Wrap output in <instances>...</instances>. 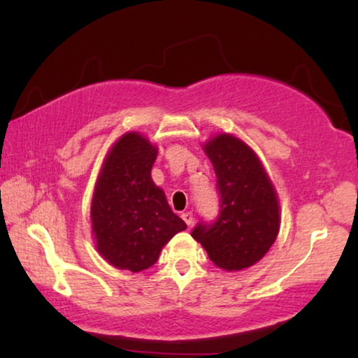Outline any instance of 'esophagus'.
<instances>
[{"mask_svg": "<svg viewBox=\"0 0 358 358\" xmlns=\"http://www.w3.org/2000/svg\"><path fill=\"white\" fill-rule=\"evenodd\" d=\"M180 217H182V220L189 224V227L192 224V222H194V213L192 212H184L182 215H180Z\"/></svg>", "mask_w": 358, "mask_h": 358, "instance_id": "1", "label": "esophagus"}]
</instances>
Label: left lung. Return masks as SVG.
<instances>
[{
    "label": "left lung",
    "instance_id": "1",
    "mask_svg": "<svg viewBox=\"0 0 358 358\" xmlns=\"http://www.w3.org/2000/svg\"><path fill=\"white\" fill-rule=\"evenodd\" d=\"M217 174L220 213L199 222L192 238L210 261L228 272L243 271L266 256L280 228V207L257 155L236 136L220 134L203 145Z\"/></svg>",
    "mask_w": 358,
    "mask_h": 358
}]
</instances>
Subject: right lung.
<instances>
[{"label":"right lung","mask_w":358,"mask_h":358,"mask_svg":"<svg viewBox=\"0 0 358 358\" xmlns=\"http://www.w3.org/2000/svg\"><path fill=\"white\" fill-rule=\"evenodd\" d=\"M158 150L130 131L115 141L97 178L91 202L96 248L110 266L141 272L187 224L171 210L151 179Z\"/></svg>","instance_id":"1"}]
</instances>
